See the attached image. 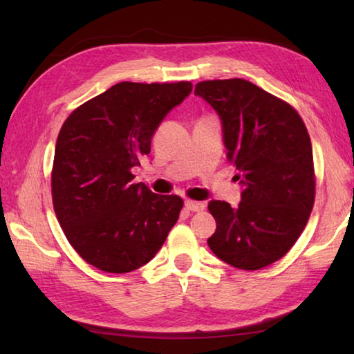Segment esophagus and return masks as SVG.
Segmentation results:
<instances>
[{
  "instance_id": "34e87169",
  "label": "esophagus",
  "mask_w": 354,
  "mask_h": 354,
  "mask_svg": "<svg viewBox=\"0 0 354 354\" xmlns=\"http://www.w3.org/2000/svg\"><path fill=\"white\" fill-rule=\"evenodd\" d=\"M184 206H185V209H187V211H190V212H201L203 209H205V203L187 200V201L184 203Z\"/></svg>"
}]
</instances>
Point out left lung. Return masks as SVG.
Masks as SVG:
<instances>
[{
    "mask_svg": "<svg viewBox=\"0 0 354 354\" xmlns=\"http://www.w3.org/2000/svg\"><path fill=\"white\" fill-rule=\"evenodd\" d=\"M195 95L218 113L226 159L242 185L237 207L209 201L217 230L207 245L232 267L259 270L292 248L313 211L308 129L292 106L239 77L198 82Z\"/></svg>",
    "mask_w": 354,
    "mask_h": 354,
    "instance_id": "8db88e82",
    "label": "left lung"
}]
</instances>
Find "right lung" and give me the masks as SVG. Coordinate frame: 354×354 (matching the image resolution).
Wrapping results in <instances>:
<instances>
[{
    "label": "right lung",
    "instance_id": "1",
    "mask_svg": "<svg viewBox=\"0 0 354 354\" xmlns=\"http://www.w3.org/2000/svg\"><path fill=\"white\" fill-rule=\"evenodd\" d=\"M190 82H118L77 107L57 136L51 189L56 217L77 254L107 273H128L156 256L183 200L133 184L134 167Z\"/></svg>",
    "mask_w": 354,
    "mask_h": 354
}]
</instances>
